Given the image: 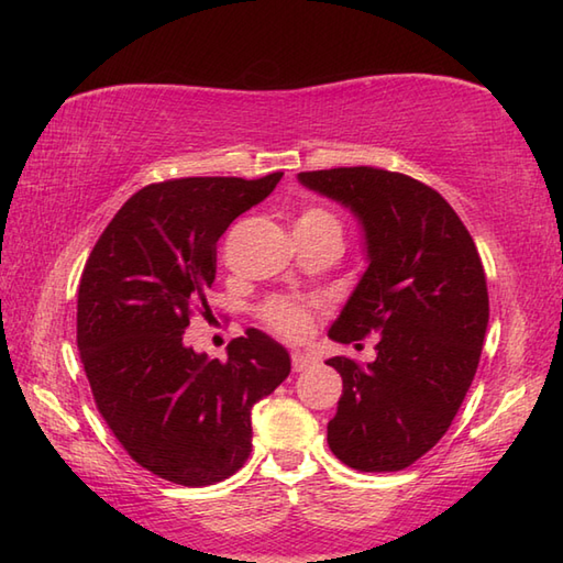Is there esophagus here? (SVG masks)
I'll list each match as a JSON object with an SVG mask.
<instances>
[{
  "instance_id": "1",
  "label": "esophagus",
  "mask_w": 563,
  "mask_h": 563,
  "mask_svg": "<svg viewBox=\"0 0 563 563\" xmlns=\"http://www.w3.org/2000/svg\"><path fill=\"white\" fill-rule=\"evenodd\" d=\"M314 363H317L314 355L302 353V351H295V353H292V369H295V373H302V369L312 367Z\"/></svg>"
}]
</instances>
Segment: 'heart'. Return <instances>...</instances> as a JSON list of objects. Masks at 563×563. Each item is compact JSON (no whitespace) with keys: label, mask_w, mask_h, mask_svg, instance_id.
Segmentation results:
<instances>
[{"label":"heart","mask_w":563,"mask_h":563,"mask_svg":"<svg viewBox=\"0 0 563 563\" xmlns=\"http://www.w3.org/2000/svg\"><path fill=\"white\" fill-rule=\"evenodd\" d=\"M300 220L307 222H336L339 220L333 218L331 212L327 210H307ZM266 317L275 329H280L283 333H290V336H297V333H302L309 324V314L302 305L297 302H288V300H275L266 307Z\"/></svg>","instance_id":"1"}]
</instances>
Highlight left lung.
Listing matches in <instances>:
<instances>
[{
  "label": "left lung",
  "instance_id": "1",
  "mask_svg": "<svg viewBox=\"0 0 563 563\" xmlns=\"http://www.w3.org/2000/svg\"><path fill=\"white\" fill-rule=\"evenodd\" d=\"M297 181L351 210L367 268L329 329L339 343L379 333L365 367L329 357L343 379L327 440L361 472H399L445 435L488 327L474 239L438 190L373 166L302 172Z\"/></svg>",
  "mask_w": 563,
  "mask_h": 563
}]
</instances>
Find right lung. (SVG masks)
Returning <instances> with one entry per match:
<instances>
[{
	"mask_svg": "<svg viewBox=\"0 0 563 563\" xmlns=\"http://www.w3.org/2000/svg\"><path fill=\"white\" fill-rule=\"evenodd\" d=\"M280 178L196 176L142 188L84 266L77 345L91 394L130 457L166 482L232 476L251 452V409L290 375V353L258 329L227 345V361L184 343L190 309H208L220 236Z\"/></svg>",
	"mask_w": 563,
	"mask_h": 563,
	"instance_id": "obj_1",
	"label": "right lung"
}]
</instances>
